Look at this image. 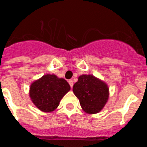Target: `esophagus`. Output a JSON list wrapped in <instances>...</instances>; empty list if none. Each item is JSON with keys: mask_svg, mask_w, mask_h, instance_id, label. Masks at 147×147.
<instances>
[{"mask_svg": "<svg viewBox=\"0 0 147 147\" xmlns=\"http://www.w3.org/2000/svg\"><path fill=\"white\" fill-rule=\"evenodd\" d=\"M67 82H68V83H69V85H70V86H71V88H72L73 85H74V82H73V80H69Z\"/></svg>", "mask_w": 147, "mask_h": 147, "instance_id": "esophagus-1", "label": "esophagus"}]
</instances>
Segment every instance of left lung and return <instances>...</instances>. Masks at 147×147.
<instances>
[{"instance_id": "1", "label": "left lung", "mask_w": 147, "mask_h": 147, "mask_svg": "<svg viewBox=\"0 0 147 147\" xmlns=\"http://www.w3.org/2000/svg\"><path fill=\"white\" fill-rule=\"evenodd\" d=\"M73 91L83 110L89 114L100 112L108 100L107 85L93 75L80 76L74 85Z\"/></svg>"}]
</instances>
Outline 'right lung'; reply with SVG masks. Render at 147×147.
<instances>
[{
	"mask_svg": "<svg viewBox=\"0 0 147 147\" xmlns=\"http://www.w3.org/2000/svg\"><path fill=\"white\" fill-rule=\"evenodd\" d=\"M71 89L69 84L54 74H46L30 86L29 95L34 105L41 111L52 112Z\"/></svg>",
	"mask_w": 147,
	"mask_h": 147,
	"instance_id": "1",
	"label": "right lung"
}]
</instances>
